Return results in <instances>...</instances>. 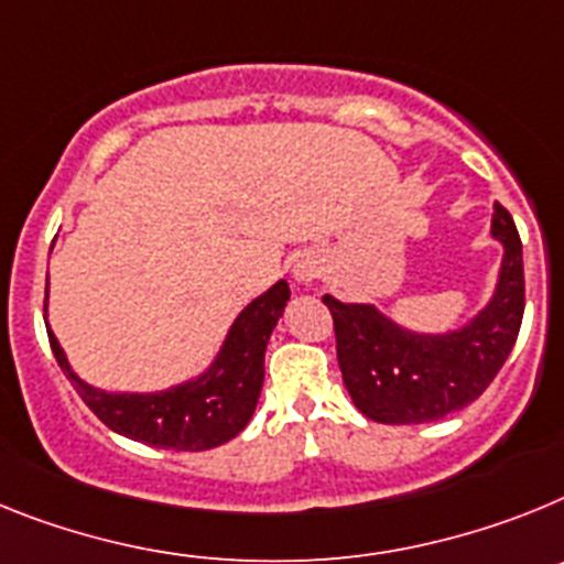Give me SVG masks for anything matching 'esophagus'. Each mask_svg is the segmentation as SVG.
Wrapping results in <instances>:
<instances>
[{
	"mask_svg": "<svg viewBox=\"0 0 564 564\" xmlns=\"http://www.w3.org/2000/svg\"><path fill=\"white\" fill-rule=\"evenodd\" d=\"M317 275H321V267H317V261H312V258H303V261L295 263L297 283H312Z\"/></svg>",
	"mask_w": 564,
	"mask_h": 564,
	"instance_id": "1",
	"label": "esophagus"
}]
</instances>
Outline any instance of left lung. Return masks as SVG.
<instances>
[{"instance_id": "1", "label": "left lung", "mask_w": 564, "mask_h": 564, "mask_svg": "<svg viewBox=\"0 0 564 564\" xmlns=\"http://www.w3.org/2000/svg\"><path fill=\"white\" fill-rule=\"evenodd\" d=\"M491 238L502 243L497 286L486 306L457 329L414 332L375 303L323 295L335 321L343 383L366 417L386 425L431 423L465 409L491 386L525 312L522 241L499 204H494Z\"/></svg>"}]
</instances>
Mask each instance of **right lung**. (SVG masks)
Segmentation results:
<instances>
[{"label": "right lung", "instance_id": "1", "mask_svg": "<svg viewBox=\"0 0 564 564\" xmlns=\"http://www.w3.org/2000/svg\"><path fill=\"white\" fill-rule=\"evenodd\" d=\"M289 301L278 281L235 317L213 364L193 380L164 391H105L85 383L67 364L65 349L47 326L51 349L87 409L116 434L173 452H207L238 437L252 420L263 386V355ZM47 312V292H45Z\"/></svg>", "mask_w": 564, "mask_h": 564}]
</instances>
